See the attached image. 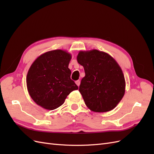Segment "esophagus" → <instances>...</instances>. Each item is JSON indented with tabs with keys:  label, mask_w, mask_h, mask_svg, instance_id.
Wrapping results in <instances>:
<instances>
[{
	"label": "esophagus",
	"mask_w": 154,
	"mask_h": 154,
	"mask_svg": "<svg viewBox=\"0 0 154 154\" xmlns=\"http://www.w3.org/2000/svg\"><path fill=\"white\" fill-rule=\"evenodd\" d=\"M76 84L79 87L80 86V80H77V81H76Z\"/></svg>",
	"instance_id": "34e87169"
}]
</instances>
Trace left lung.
Returning a JSON list of instances; mask_svg holds the SVG:
<instances>
[{"mask_svg": "<svg viewBox=\"0 0 154 154\" xmlns=\"http://www.w3.org/2000/svg\"><path fill=\"white\" fill-rule=\"evenodd\" d=\"M77 61L85 73L79 91L86 106L96 112L114 109L125 92V76L117 62L97 49L80 51Z\"/></svg>", "mask_w": 154, "mask_h": 154, "instance_id": "left-lung-1", "label": "left lung"}]
</instances>
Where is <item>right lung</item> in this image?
<instances>
[{"instance_id": "obj_1", "label": "right lung", "mask_w": 154, "mask_h": 154, "mask_svg": "<svg viewBox=\"0 0 154 154\" xmlns=\"http://www.w3.org/2000/svg\"><path fill=\"white\" fill-rule=\"evenodd\" d=\"M71 58L66 51L53 50L41 54L31 64L26 76L27 88L37 105L48 110L57 109L70 93L78 89L71 79Z\"/></svg>"}]
</instances>
